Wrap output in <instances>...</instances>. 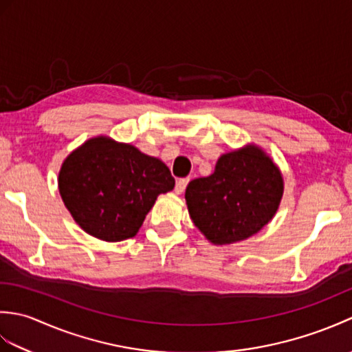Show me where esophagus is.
Listing matches in <instances>:
<instances>
[{"label":"esophagus","mask_w":352,"mask_h":352,"mask_svg":"<svg viewBox=\"0 0 352 352\" xmlns=\"http://www.w3.org/2000/svg\"><path fill=\"white\" fill-rule=\"evenodd\" d=\"M188 183H189V178H180V180H178L177 184H175V192L183 193L184 189H186V186H188Z\"/></svg>","instance_id":"1"}]
</instances>
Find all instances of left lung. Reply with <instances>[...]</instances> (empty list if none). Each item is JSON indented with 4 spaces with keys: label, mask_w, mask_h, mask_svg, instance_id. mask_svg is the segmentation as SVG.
Returning <instances> with one entry per match:
<instances>
[{
    "label": "left lung",
    "mask_w": 352,
    "mask_h": 352,
    "mask_svg": "<svg viewBox=\"0 0 352 352\" xmlns=\"http://www.w3.org/2000/svg\"><path fill=\"white\" fill-rule=\"evenodd\" d=\"M283 195V178L257 146L222 155L210 177L186 189L192 221L208 241L233 243L256 234L272 219Z\"/></svg>",
    "instance_id": "1"
}]
</instances>
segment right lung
I'll return each instance as SVG.
<instances>
[{
  "instance_id": "obj_1",
  "label": "right lung",
  "mask_w": 352,
  "mask_h": 352,
  "mask_svg": "<svg viewBox=\"0 0 352 352\" xmlns=\"http://www.w3.org/2000/svg\"><path fill=\"white\" fill-rule=\"evenodd\" d=\"M174 186L162 160L109 138L87 140L58 174V190L72 218L107 242L136 236L157 197Z\"/></svg>"
}]
</instances>
